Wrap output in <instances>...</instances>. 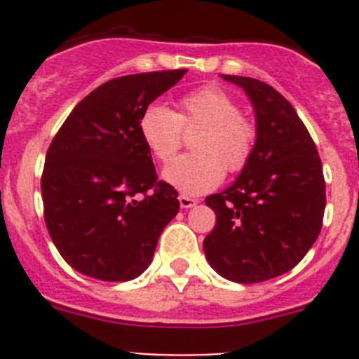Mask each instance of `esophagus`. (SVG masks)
<instances>
[{
  "instance_id": "1",
  "label": "esophagus",
  "mask_w": 359,
  "mask_h": 359,
  "mask_svg": "<svg viewBox=\"0 0 359 359\" xmlns=\"http://www.w3.org/2000/svg\"><path fill=\"white\" fill-rule=\"evenodd\" d=\"M180 207L182 208H192L198 205V201H196L194 198H190V196H185V194H180Z\"/></svg>"
}]
</instances>
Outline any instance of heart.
Instances as JSON below:
<instances>
[{
	"label": "heart",
	"instance_id": "1",
	"mask_svg": "<svg viewBox=\"0 0 359 359\" xmlns=\"http://www.w3.org/2000/svg\"><path fill=\"white\" fill-rule=\"evenodd\" d=\"M199 129L192 140L196 152L176 158L163 170V180L183 194L198 196L223 182L224 170L237 174L250 163L257 129L241 115L236 98L215 86L185 95L180 111L149 104L138 118V133L160 163H167L183 144V131Z\"/></svg>",
	"mask_w": 359,
	"mask_h": 359
}]
</instances>
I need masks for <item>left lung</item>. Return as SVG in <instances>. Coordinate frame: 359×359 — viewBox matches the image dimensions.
I'll list each match as a JSON object with an SVG mask.
<instances>
[{
  "label": "left lung",
  "instance_id": "obj_1",
  "mask_svg": "<svg viewBox=\"0 0 359 359\" xmlns=\"http://www.w3.org/2000/svg\"><path fill=\"white\" fill-rule=\"evenodd\" d=\"M255 109L257 142L236 183L205 199L215 212L203 250L221 277L255 284L293 269L315 244L325 210L316 145L294 107L266 82L223 75Z\"/></svg>",
  "mask_w": 359,
  "mask_h": 359
}]
</instances>
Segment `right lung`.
I'll return each instance as SVG.
<instances>
[{
	"label": "right lung",
	"mask_w": 359,
	"mask_h": 359,
	"mask_svg": "<svg viewBox=\"0 0 359 359\" xmlns=\"http://www.w3.org/2000/svg\"><path fill=\"white\" fill-rule=\"evenodd\" d=\"M185 73L111 79L82 98L53 136L41 176L44 223L79 273L106 282L136 278L180 210L176 189L158 180L138 118Z\"/></svg>",
	"instance_id": "right-lung-1"
}]
</instances>
